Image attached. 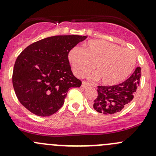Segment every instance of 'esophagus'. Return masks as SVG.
Segmentation results:
<instances>
[{
    "mask_svg": "<svg viewBox=\"0 0 156 156\" xmlns=\"http://www.w3.org/2000/svg\"><path fill=\"white\" fill-rule=\"evenodd\" d=\"M90 86V84L88 82H86V81H82V84H81V87H87Z\"/></svg>",
    "mask_w": 156,
    "mask_h": 156,
    "instance_id": "1",
    "label": "esophagus"
}]
</instances>
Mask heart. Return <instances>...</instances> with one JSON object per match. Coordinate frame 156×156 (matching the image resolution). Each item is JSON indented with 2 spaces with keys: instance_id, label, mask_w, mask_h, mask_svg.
<instances>
[{
  "instance_id": "obj_1",
  "label": "heart",
  "mask_w": 156,
  "mask_h": 156,
  "mask_svg": "<svg viewBox=\"0 0 156 156\" xmlns=\"http://www.w3.org/2000/svg\"><path fill=\"white\" fill-rule=\"evenodd\" d=\"M68 59L76 76H85L94 66L96 73L93 79L100 78L103 84L108 86L124 81L136 64V56L131 50L103 40L89 41L84 49L74 47Z\"/></svg>"
}]
</instances>
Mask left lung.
Segmentation results:
<instances>
[{
  "label": "left lung",
  "mask_w": 156,
  "mask_h": 156,
  "mask_svg": "<svg viewBox=\"0 0 156 156\" xmlns=\"http://www.w3.org/2000/svg\"><path fill=\"white\" fill-rule=\"evenodd\" d=\"M141 69L137 67L124 82L113 86H98L97 98L93 105L100 113L112 115L119 112L132 101L140 86Z\"/></svg>",
  "instance_id": "obj_1"
}]
</instances>
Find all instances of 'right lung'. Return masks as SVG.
<instances>
[{
    "instance_id": "add662e5",
    "label": "right lung",
    "mask_w": 156,
    "mask_h": 156,
    "mask_svg": "<svg viewBox=\"0 0 156 156\" xmlns=\"http://www.w3.org/2000/svg\"><path fill=\"white\" fill-rule=\"evenodd\" d=\"M87 36L57 35L31 44L17 57L12 85L19 101L38 116H50L64 103L70 88L81 81L74 76L68 55Z\"/></svg>"
}]
</instances>
